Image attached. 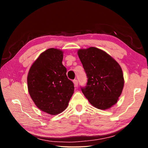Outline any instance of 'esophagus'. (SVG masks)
Instances as JSON below:
<instances>
[{
    "label": "esophagus",
    "mask_w": 148,
    "mask_h": 148,
    "mask_svg": "<svg viewBox=\"0 0 148 148\" xmlns=\"http://www.w3.org/2000/svg\"><path fill=\"white\" fill-rule=\"evenodd\" d=\"M73 82H74V84L75 87H77V86H78V82H77V79H74Z\"/></svg>",
    "instance_id": "obj_1"
}]
</instances>
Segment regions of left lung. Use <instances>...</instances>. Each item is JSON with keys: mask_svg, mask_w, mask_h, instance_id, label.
Segmentation results:
<instances>
[{"mask_svg": "<svg viewBox=\"0 0 148 148\" xmlns=\"http://www.w3.org/2000/svg\"><path fill=\"white\" fill-rule=\"evenodd\" d=\"M87 82L81 87L90 103L97 108L106 110L117 102L124 86L119 64L106 52L91 47L77 51Z\"/></svg>", "mask_w": 148, "mask_h": 148, "instance_id": "obj_1", "label": "left lung"}]
</instances>
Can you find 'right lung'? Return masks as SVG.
<instances>
[{"label":"right lung","mask_w":148,"mask_h":148,"mask_svg":"<svg viewBox=\"0 0 148 148\" xmlns=\"http://www.w3.org/2000/svg\"><path fill=\"white\" fill-rule=\"evenodd\" d=\"M61 50L49 48L40 54L29 70L27 84L30 96L42 111L51 115L66 108L74 93V84L62 64Z\"/></svg>","instance_id":"add662e5"}]
</instances>
